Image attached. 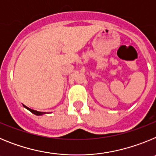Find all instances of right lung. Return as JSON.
<instances>
[{
	"label": "right lung",
	"mask_w": 156,
	"mask_h": 156,
	"mask_svg": "<svg viewBox=\"0 0 156 156\" xmlns=\"http://www.w3.org/2000/svg\"><path fill=\"white\" fill-rule=\"evenodd\" d=\"M23 106H24V107H25V108H27V109H28L29 111L31 112L32 113L35 114V115H43V114H45V113H46V112H38V111H36V110L31 109V108H28V107H27V106L24 105H23Z\"/></svg>",
	"instance_id": "1"
}]
</instances>
